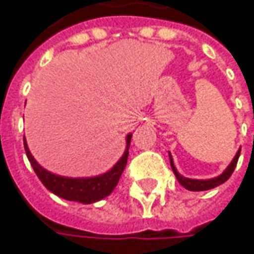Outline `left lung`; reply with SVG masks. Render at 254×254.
I'll use <instances>...</instances> for the list:
<instances>
[{"label":"left lung","instance_id":"8db88e82","mask_svg":"<svg viewBox=\"0 0 254 254\" xmlns=\"http://www.w3.org/2000/svg\"><path fill=\"white\" fill-rule=\"evenodd\" d=\"M239 155H240V149L236 152V155H235V158L232 159V162L227 165V168L225 171L222 172L219 176H215V178H210V179H190V178H185L182 176L178 169H176V166H175V163H173V158H172L171 152H169V160H171V168L173 173H175V176H176V179H178V182L182 185L185 189H188V190H192V192H200V190H209V189H213L216 186H219V185H222V183H225L232 176V173L235 171V168H236V163L237 159H239Z\"/></svg>","mask_w":254,"mask_h":254}]
</instances>
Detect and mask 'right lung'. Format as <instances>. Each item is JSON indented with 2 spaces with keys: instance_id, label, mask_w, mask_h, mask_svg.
<instances>
[{
  "instance_id": "right-lung-1",
  "label": "right lung",
  "mask_w": 254,
  "mask_h": 254,
  "mask_svg": "<svg viewBox=\"0 0 254 254\" xmlns=\"http://www.w3.org/2000/svg\"><path fill=\"white\" fill-rule=\"evenodd\" d=\"M132 133L127 135V146L124 155L119 158L115 165L101 175L95 176H83V178H69V176H61L57 173L47 171L42 168L35 158L32 156L31 150L28 148L27 139L24 138V148L27 152L28 160L35 171L39 181L42 185L50 190L51 193L57 194L58 197H62L65 200L78 202V203L91 204L104 199L114 192L115 186L119 182V178L125 169L129 155V146H130Z\"/></svg>"
}]
</instances>
